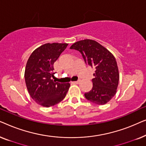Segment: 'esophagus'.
I'll return each instance as SVG.
<instances>
[{
	"label": "esophagus",
	"mask_w": 146,
	"mask_h": 146,
	"mask_svg": "<svg viewBox=\"0 0 146 146\" xmlns=\"http://www.w3.org/2000/svg\"><path fill=\"white\" fill-rule=\"evenodd\" d=\"M80 80H78V81L72 82V84H79V83H80Z\"/></svg>",
	"instance_id": "obj_1"
}]
</instances>
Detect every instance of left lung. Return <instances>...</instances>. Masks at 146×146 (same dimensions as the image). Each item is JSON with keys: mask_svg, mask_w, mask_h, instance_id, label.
Returning <instances> with one entry per match:
<instances>
[{"mask_svg": "<svg viewBox=\"0 0 146 146\" xmlns=\"http://www.w3.org/2000/svg\"><path fill=\"white\" fill-rule=\"evenodd\" d=\"M70 49L81 53L85 63L94 68L93 87L84 94L88 100L96 104H106L114 96L119 82V72L115 58L110 52L93 40L76 42Z\"/></svg>", "mask_w": 146, "mask_h": 146, "instance_id": "8db88e82", "label": "left lung"}]
</instances>
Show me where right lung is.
Instances as JSON below:
<instances>
[{"label": "right lung", "instance_id": "obj_1", "mask_svg": "<svg viewBox=\"0 0 146 146\" xmlns=\"http://www.w3.org/2000/svg\"><path fill=\"white\" fill-rule=\"evenodd\" d=\"M66 43H47L35 50L28 60L25 79L32 98L44 107H50L62 100L70 88L69 83L55 82L54 63L67 47Z\"/></svg>", "mask_w": 146, "mask_h": 146}]
</instances>
